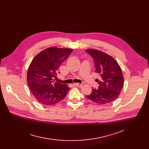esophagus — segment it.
<instances>
[{
    "instance_id": "1",
    "label": "esophagus",
    "mask_w": 149,
    "mask_h": 149,
    "mask_svg": "<svg viewBox=\"0 0 149 149\" xmlns=\"http://www.w3.org/2000/svg\"><path fill=\"white\" fill-rule=\"evenodd\" d=\"M74 86L79 87V88H81L82 87V85L81 84H79V83H75L74 84Z\"/></svg>"
}]
</instances>
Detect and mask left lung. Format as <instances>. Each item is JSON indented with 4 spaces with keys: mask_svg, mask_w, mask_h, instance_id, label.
Returning a JSON list of instances; mask_svg holds the SVG:
<instances>
[{
    "mask_svg": "<svg viewBox=\"0 0 149 149\" xmlns=\"http://www.w3.org/2000/svg\"><path fill=\"white\" fill-rule=\"evenodd\" d=\"M94 59L95 72L100 76L97 79L98 89L92 88V93L86 97L98 104H107L119 96L123 88L124 77L117 62L110 55L93 49L86 50Z\"/></svg>",
    "mask_w": 149,
    "mask_h": 149,
    "instance_id": "left-lung-1",
    "label": "left lung"
}]
</instances>
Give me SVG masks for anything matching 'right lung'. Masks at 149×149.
<instances>
[{
    "instance_id": "add662e5",
    "label": "right lung",
    "mask_w": 149,
    "mask_h": 149,
    "mask_svg": "<svg viewBox=\"0 0 149 149\" xmlns=\"http://www.w3.org/2000/svg\"><path fill=\"white\" fill-rule=\"evenodd\" d=\"M70 48L51 47L36 55L28 68L27 81L33 97L42 104H55L66 97L70 88L55 82L59 67L72 52Z\"/></svg>"
}]
</instances>
